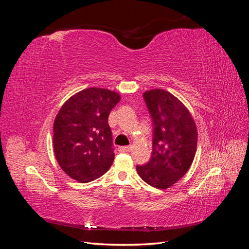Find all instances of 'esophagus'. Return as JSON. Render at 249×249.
Returning <instances> with one entry per match:
<instances>
[{"label": "esophagus", "instance_id": "obj_1", "mask_svg": "<svg viewBox=\"0 0 249 249\" xmlns=\"http://www.w3.org/2000/svg\"><path fill=\"white\" fill-rule=\"evenodd\" d=\"M132 149V146H120L119 147V152H130Z\"/></svg>", "mask_w": 249, "mask_h": 249}]
</instances>
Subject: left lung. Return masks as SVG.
I'll return each mask as SVG.
<instances>
[{"mask_svg":"<svg viewBox=\"0 0 249 249\" xmlns=\"http://www.w3.org/2000/svg\"><path fill=\"white\" fill-rule=\"evenodd\" d=\"M154 122L150 160L136 167L139 177L157 189H167L189 170L197 146V129L190 111L170 92L150 89L143 93Z\"/></svg>","mask_w":249,"mask_h":249,"instance_id":"left-lung-1","label":"left lung"}]
</instances>
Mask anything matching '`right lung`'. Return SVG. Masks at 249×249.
Listing matches in <instances>:
<instances>
[{"instance_id":"1","label":"right lung","mask_w":249,"mask_h":249,"mask_svg":"<svg viewBox=\"0 0 249 249\" xmlns=\"http://www.w3.org/2000/svg\"><path fill=\"white\" fill-rule=\"evenodd\" d=\"M120 94L104 88H86L67 100L53 127V148L60 167L71 178L88 183L108 171L114 160L111 110Z\"/></svg>"}]
</instances>
